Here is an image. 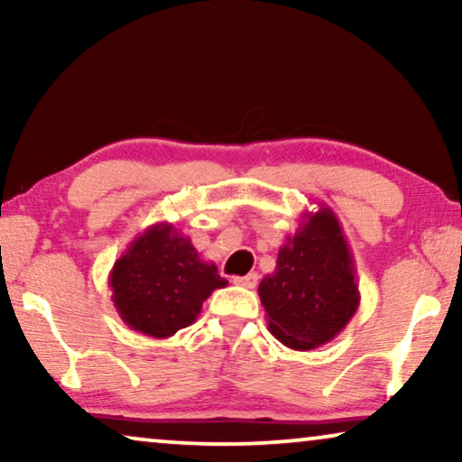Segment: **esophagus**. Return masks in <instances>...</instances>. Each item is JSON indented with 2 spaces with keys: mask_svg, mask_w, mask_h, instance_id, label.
I'll return each mask as SVG.
<instances>
[{
  "mask_svg": "<svg viewBox=\"0 0 462 462\" xmlns=\"http://www.w3.org/2000/svg\"><path fill=\"white\" fill-rule=\"evenodd\" d=\"M233 283H237V286H244V288H256L258 283V273H248V275H242V277H233Z\"/></svg>",
  "mask_w": 462,
  "mask_h": 462,
  "instance_id": "1",
  "label": "esophagus"
}]
</instances>
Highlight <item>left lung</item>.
I'll return each mask as SVG.
<instances>
[{
	"mask_svg": "<svg viewBox=\"0 0 462 462\" xmlns=\"http://www.w3.org/2000/svg\"><path fill=\"white\" fill-rule=\"evenodd\" d=\"M258 296L271 334L290 349H318L343 332L359 307V288L351 248L330 208L319 204L318 212L302 214Z\"/></svg>",
	"mask_w": 462,
	"mask_h": 462,
	"instance_id": "1",
	"label": "left lung"
}]
</instances>
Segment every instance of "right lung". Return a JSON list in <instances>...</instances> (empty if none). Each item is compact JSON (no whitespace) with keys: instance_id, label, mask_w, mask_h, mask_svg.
Here are the masks:
<instances>
[{"instance_id":"right-lung-1","label":"right lung","mask_w":462,"mask_h":462,"mask_svg":"<svg viewBox=\"0 0 462 462\" xmlns=\"http://www.w3.org/2000/svg\"><path fill=\"white\" fill-rule=\"evenodd\" d=\"M226 283L217 264L201 261L191 239L170 223L151 225L132 239L109 273L119 318L151 338L191 326L208 296Z\"/></svg>"}]
</instances>
